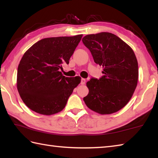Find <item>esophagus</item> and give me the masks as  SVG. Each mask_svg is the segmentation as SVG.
<instances>
[{"label": "esophagus", "instance_id": "obj_1", "mask_svg": "<svg viewBox=\"0 0 158 158\" xmlns=\"http://www.w3.org/2000/svg\"><path fill=\"white\" fill-rule=\"evenodd\" d=\"M86 82V80L85 79H81V85H84Z\"/></svg>", "mask_w": 158, "mask_h": 158}]
</instances>
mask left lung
I'll list each match as a JSON object with an SVG mask.
<instances>
[{
	"mask_svg": "<svg viewBox=\"0 0 158 158\" xmlns=\"http://www.w3.org/2000/svg\"><path fill=\"white\" fill-rule=\"evenodd\" d=\"M82 41L95 63L102 66L104 75L91 79L89 93L83 100L89 109L105 115L118 111L132 98L139 78L138 62L132 49L110 32L88 35Z\"/></svg>",
	"mask_w": 158,
	"mask_h": 158,
	"instance_id": "obj_1",
	"label": "left lung"
}]
</instances>
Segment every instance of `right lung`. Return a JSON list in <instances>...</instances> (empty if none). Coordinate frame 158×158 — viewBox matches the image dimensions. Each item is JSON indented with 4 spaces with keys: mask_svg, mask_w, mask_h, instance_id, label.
<instances>
[{
    "mask_svg": "<svg viewBox=\"0 0 158 158\" xmlns=\"http://www.w3.org/2000/svg\"><path fill=\"white\" fill-rule=\"evenodd\" d=\"M82 36L43 39L24 53L18 68L17 88L33 111L51 115L65 107L81 77H66L60 69L63 63H69Z\"/></svg>",
    "mask_w": 158,
    "mask_h": 158,
    "instance_id": "add662e5",
    "label": "right lung"
}]
</instances>
